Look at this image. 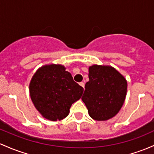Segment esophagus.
<instances>
[{"instance_id":"34e87169","label":"esophagus","mask_w":154,"mask_h":154,"mask_svg":"<svg viewBox=\"0 0 154 154\" xmlns=\"http://www.w3.org/2000/svg\"><path fill=\"white\" fill-rule=\"evenodd\" d=\"M80 85L82 86V88H83L84 89H85V83H84V82H80Z\"/></svg>"}]
</instances>
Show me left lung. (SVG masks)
<instances>
[{
    "mask_svg": "<svg viewBox=\"0 0 154 154\" xmlns=\"http://www.w3.org/2000/svg\"><path fill=\"white\" fill-rule=\"evenodd\" d=\"M89 81L82 96L88 114L96 121H106L119 112L127 90L126 79L111 66L89 67Z\"/></svg>",
    "mask_w": 154,
    "mask_h": 154,
    "instance_id": "obj_1",
    "label": "left lung"
}]
</instances>
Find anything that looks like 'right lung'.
I'll return each mask as SVG.
<instances>
[{"instance_id": "right-lung-1", "label": "right lung", "mask_w": 154, "mask_h": 154, "mask_svg": "<svg viewBox=\"0 0 154 154\" xmlns=\"http://www.w3.org/2000/svg\"><path fill=\"white\" fill-rule=\"evenodd\" d=\"M61 65L45 66L30 81V95L43 117L52 121L66 117L71 106L80 99L83 88Z\"/></svg>"}]
</instances>
